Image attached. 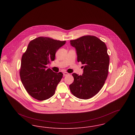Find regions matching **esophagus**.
Instances as JSON below:
<instances>
[{
  "instance_id": "obj_1",
  "label": "esophagus",
  "mask_w": 135,
  "mask_h": 135,
  "mask_svg": "<svg viewBox=\"0 0 135 135\" xmlns=\"http://www.w3.org/2000/svg\"><path fill=\"white\" fill-rule=\"evenodd\" d=\"M63 75H64V76H66V75H69V73L65 72H63Z\"/></svg>"
}]
</instances>
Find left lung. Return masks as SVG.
<instances>
[{
  "mask_svg": "<svg viewBox=\"0 0 135 135\" xmlns=\"http://www.w3.org/2000/svg\"><path fill=\"white\" fill-rule=\"evenodd\" d=\"M76 51L78 62L84 64L81 75L73 73L71 92L78 98L89 99L95 96L105 83L109 69V57L105 44L94 36H84L70 40Z\"/></svg>",
  "mask_w": 135,
  "mask_h": 135,
  "instance_id": "obj_1",
  "label": "left lung"
}]
</instances>
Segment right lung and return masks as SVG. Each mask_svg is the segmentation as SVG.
I'll return each mask as SVG.
<instances>
[{"label":"right lung","instance_id":"obj_1","mask_svg":"<svg viewBox=\"0 0 135 135\" xmlns=\"http://www.w3.org/2000/svg\"><path fill=\"white\" fill-rule=\"evenodd\" d=\"M65 43L44 37L29 42L22 57L20 75L25 89L34 99L44 101L54 95L63 74L54 72L46 66L55 60L56 52Z\"/></svg>","mask_w":135,"mask_h":135}]
</instances>
